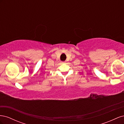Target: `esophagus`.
<instances>
[{"label": "esophagus", "mask_w": 124, "mask_h": 124, "mask_svg": "<svg viewBox=\"0 0 124 124\" xmlns=\"http://www.w3.org/2000/svg\"><path fill=\"white\" fill-rule=\"evenodd\" d=\"M62 62V63H66V62Z\"/></svg>", "instance_id": "34e87169"}]
</instances>
